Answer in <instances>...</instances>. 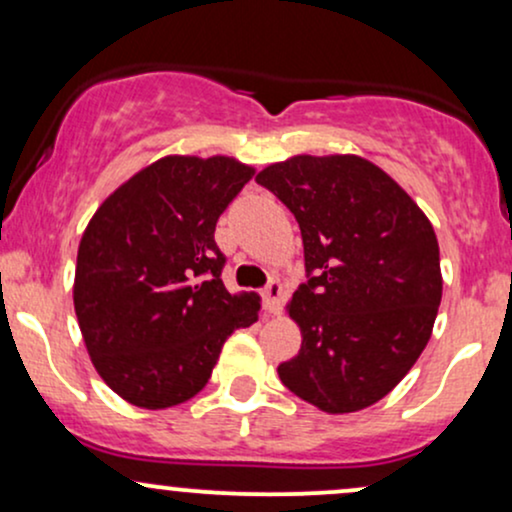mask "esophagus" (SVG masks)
<instances>
[{"label": "esophagus", "mask_w": 512, "mask_h": 512, "mask_svg": "<svg viewBox=\"0 0 512 512\" xmlns=\"http://www.w3.org/2000/svg\"><path fill=\"white\" fill-rule=\"evenodd\" d=\"M262 298H264V308H267V313L279 315L281 303H284V286H281V281L279 279L269 281L267 289L262 291Z\"/></svg>", "instance_id": "34e87169"}]
</instances>
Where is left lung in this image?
Returning <instances> with one entry per match:
<instances>
[{"label":"left lung","instance_id":"left-lung-1","mask_svg":"<svg viewBox=\"0 0 512 512\" xmlns=\"http://www.w3.org/2000/svg\"><path fill=\"white\" fill-rule=\"evenodd\" d=\"M255 180L296 216L308 272L286 305L303 342L281 383L327 414L366 409L431 339L443 296L431 221L361 156H293Z\"/></svg>","mask_w":512,"mask_h":512}]
</instances>
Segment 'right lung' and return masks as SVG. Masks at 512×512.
Instances as JSON below:
<instances>
[{
	"label": "right lung",
	"mask_w": 512,
	"mask_h": 512,
	"mask_svg": "<svg viewBox=\"0 0 512 512\" xmlns=\"http://www.w3.org/2000/svg\"><path fill=\"white\" fill-rule=\"evenodd\" d=\"M255 168L228 156H166L98 207L79 243L74 310L110 390L142 409L187 402L221 346L260 315V296L228 293L216 221Z\"/></svg>",
	"instance_id": "obj_1"
}]
</instances>
